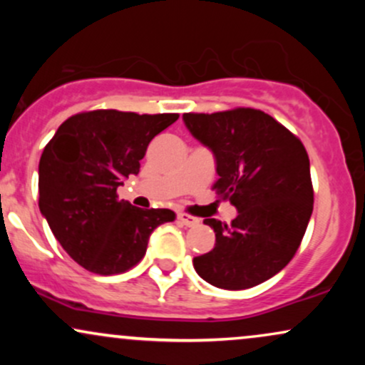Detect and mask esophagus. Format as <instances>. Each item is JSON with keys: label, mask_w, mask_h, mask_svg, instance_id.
Masks as SVG:
<instances>
[{"label": "esophagus", "mask_w": 365, "mask_h": 365, "mask_svg": "<svg viewBox=\"0 0 365 365\" xmlns=\"http://www.w3.org/2000/svg\"><path fill=\"white\" fill-rule=\"evenodd\" d=\"M178 221L182 225H185V226L199 225V220H197V217L190 216V215H185V212H178Z\"/></svg>", "instance_id": "34e87169"}]
</instances>
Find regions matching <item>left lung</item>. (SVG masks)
Instances as JSON below:
<instances>
[{
    "label": "left lung",
    "instance_id": "1",
    "mask_svg": "<svg viewBox=\"0 0 365 365\" xmlns=\"http://www.w3.org/2000/svg\"><path fill=\"white\" fill-rule=\"evenodd\" d=\"M188 132L212 150V188L238 215L232 225L204 223L216 233L211 252L194 257L197 274L212 287L245 290L273 278L299 249L312 215L307 150L273 116L252 108L185 113Z\"/></svg>",
    "mask_w": 365,
    "mask_h": 365
}]
</instances>
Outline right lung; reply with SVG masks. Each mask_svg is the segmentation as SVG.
Segmentation results:
<instances>
[{
	"label": "right lung",
	"mask_w": 365,
	"mask_h": 365,
	"mask_svg": "<svg viewBox=\"0 0 365 365\" xmlns=\"http://www.w3.org/2000/svg\"><path fill=\"white\" fill-rule=\"evenodd\" d=\"M177 120V113H78L44 148L41 215L66 254L91 273L110 276L133 267L150 233L175 220L171 209H142L118 199L116 188L139 173L149 142Z\"/></svg>",
	"instance_id": "add662e5"
}]
</instances>
